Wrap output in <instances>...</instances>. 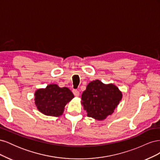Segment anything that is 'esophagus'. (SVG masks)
<instances>
[{"label": "esophagus", "instance_id": "34e87169", "mask_svg": "<svg viewBox=\"0 0 160 160\" xmlns=\"http://www.w3.org/2000/svg\"><path fill=\"white\" fill-rule=\"evenodd\" d=\"M72 93H73L74 95L76 96V97H78L79 95V91L78 90L73 89V90H72Z\"/></svg>", "mask_w": 160, "mask_h": 160}]
</instances>
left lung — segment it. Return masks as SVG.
Instances as JSON below:
<instances>
[{
    "mask_svg": "<svg viewBox=\"0 0 160 160\" xmlns=\"http://www.w3.org/2000/svg\"><path fill=\"white\" fill-rule=\"evenodd\" d=\"M122 98V92L115 85L95 80L87 86L81 96V103L88 117L103 120L113 113Z\"/></svg>",
    "mask_w": 160,
    "mask_h": 160,
    "instance_id": "1",
    "label": "left lung"
}]
</instances>
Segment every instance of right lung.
<instances>
[{
    "label": "right lung",
    "instance_id": "1",
    "mask_svg": "<svg viewBox=\"0 0 160 160\" xmlns=\"http://www.w3.org/2000/svg\"><path fill=\"white\" fill-rule=\"evenodd\" d=\"M35 104L42 113L59 117L63 113L66 104L74 98L67 88H61L56 84H51L45 89H39L35 93Z\"/></svg>",
    "mask_w": 160,
    "mask_h": 160
}]
</instances>
